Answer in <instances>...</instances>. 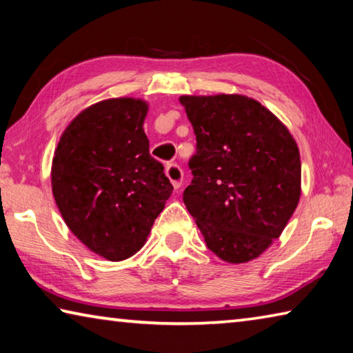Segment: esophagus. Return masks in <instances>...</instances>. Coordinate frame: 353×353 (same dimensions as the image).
Returning <instances> with one entry per match:
<instances>
[{"mask_svg": "<svg viewBox=\"0 0 353 353\" xmlns=\"http://www.w3.org/2000/svg\"><path fill=\"white\" fill-rule=\"evenodd\" d=\"M166 176H168V179L172 183V187L174 188H181L182 185V181H183V171L181 166H179L177 163H168L166 165Z\"/></svg>", "mask_w": 353, "mask_h": 353, "instance_id": "1", "label": "esophagus"}]
</instances>
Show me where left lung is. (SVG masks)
<instances>
[{"label": "left lung", "mask_w": 353, "mask_h": 353, "mask_svg": "<svg viewBox=\"0 0 353 353\" xmlns=\"http://www.w3.org/2000/svg\"><path fill=\"white\" fill-rule=\"evenodd\" d=\"M196 135L183 202L207 248L254 260L282 234L301 198V155L285 124L243 94L181 97Z\"/></svg>", "instance_id": "obj_1"}]
</instances>
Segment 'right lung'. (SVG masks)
<instances>
[{
	"mask_svg": "<svg viewBox=\"0 0 353 353\" xmlns=\"http://www.w3.org/2000/svg\"><path fill=\"white\" fill-rule=\"evenodd\" d=\"M146 101L113 98L82 110L63 130L51 185L68 229L104 259L143 248L172 185L149 154Z\"/></svg>",
	"mask_w": 353,
	"mask_h": 353,
	"instance_id": "add662e5",
	"label": "right lung"
}]
</instances>
